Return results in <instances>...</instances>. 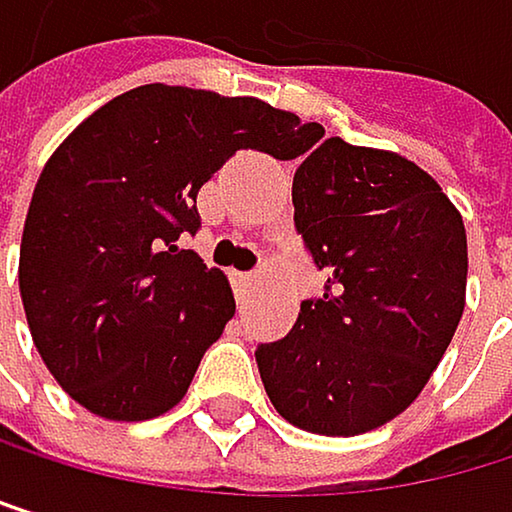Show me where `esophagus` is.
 I'll use <instances>...</instances> for the list:
<instances>
[{
	"instance_id": "esophagus-1",
	"label": "esophagus",
	"mask_w": 512,
	"mask_h": 512,
	"mask_svg": "<svg viewBox=\"0 0 512 512\" xmlns=\"http://www.w3.org/2000/svg\"><path fill=\"white\" fill-rule=\"evenodd\" d=\"M254 282H258V276H254V273H236V298H239V304H245L251 298Z\"/></svg>"
}]
</instances>
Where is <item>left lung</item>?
Instances as JSON below:
<instances>
[{
	"label": "left lung",
	"mask_w": 512,
	"mask_h": 512,
	"mask_svg": "<svg viewBox=\"0 0 512 512\" xmlns=\"http://www.w3.org/2000/svg\"><path fill=\"white\" fill-rule=\"evenodd\" d=\"M291 199L328 285L282 341L258 347L261 381L288 424L359 436L418 399L455 338L467 304L464 218L421 165L341 137L301 162Z\"/></svg>",
	"instance_id": "1"
}]
</instances>
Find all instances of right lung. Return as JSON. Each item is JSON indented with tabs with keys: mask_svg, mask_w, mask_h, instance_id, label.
<instances>
[{
	"mask_svg": "<svg viewBox=\"0 0 512 512\" xmlns=\"http://www.w3.org/2000/svg\"><path fill=\"white\" fill-rule=\"evenodd\" d=\"M258 97L131 88L79 122L45 162L21 239L33 344L70 399L107 421L178 405L236 313L224 270L178 248L196 193L236 150L294 159L319 141Z\"/></svg>",
	"mask_w": 512,
	"mask_h": 512,
	"instance_id": "1",
	"label": "right lung"
}]
</instances>
